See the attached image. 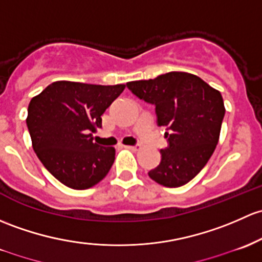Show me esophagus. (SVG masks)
Instances as JSON below:
<instances>
[{"mask_svg": "<svg viewBox=\"0 0 262 262\" xmlns=\"http://www.w3.org/2000/svg\"><path fill=\"white\" fill-rule=\"evenodd\" d=\"M125 148H128V149H130V150H138L139 148H140V145H139V144H136V145H126Z\"/></svg>", "mask_w": 262, "mask_h": 262, "instance_id": "1", "label": "esophagus"}]
</instances>
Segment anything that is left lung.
I'll use <instances>...</instances> for the list:
<instances>
[{
    "mask_svg": "<svg viewBox=\"0 0 262 262\" xmlns=\"http://www.w3.org/2000/svg\"><path fill=\"white\" fill-rule=\"evenodd\" d=\"M126 88L156 106L157 124L167 130L168 147L161 149V163L148 176L169 188L188 183L219 143L226 112L221 93L193 74L181 71L126 82Z\"/></svg>",
    "mask_w": 262,
    "mask_h": 262,
    "instance_id": "obj_1",
    "label": "left lung"
}]
</instances>
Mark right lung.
Here are the masks:
<instances>
[{
    "label": "right lung",
    "instance_id": "1",
    "mask_svg": "<svg viewBox=\"0 0 262 262\" xmlns=\"http://www.w3.org/2000/svg\"><path fill=\"white\" fill-rule=\"evenodd\" d=\"M125 85L55 81L31 99L26 124L43 167L65 186L88 189L99 183L115 159L113 147L93 140L101 115Z\"/></svg>",
    "mask_w": 262,
    "mask_h": 262
}]
</instances>
